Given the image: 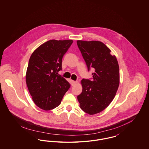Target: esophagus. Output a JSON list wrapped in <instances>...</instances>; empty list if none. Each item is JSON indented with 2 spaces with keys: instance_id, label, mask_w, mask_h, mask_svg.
<instances>
[{
  "instance_id": "34e87169",
  "label": "esophagus",
  "mask_w": 149,
  "mask_h": 149,
  "mask_svg": "<svg viewBox=\"0 0 149 149\" xmlns=\"http://www.w3.org/2000/svg\"><path fill=\"white\" fill-rule=\"evenodd\" d=\"M77 83V81H74V80H72V81H71V85H72V86L76 85Z\"/></svg>"
}]
</instances>
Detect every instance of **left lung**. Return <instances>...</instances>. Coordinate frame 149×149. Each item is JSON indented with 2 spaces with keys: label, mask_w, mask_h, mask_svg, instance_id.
<instances>
[{
  "label": "left lung",
  "mask_w": 149,
  "mask_h": 149,
  "mask_svg": "<svg viewBox=\"0 0 149 149\" xmlns=\"http://www.w3.org/2000/svg\"><path fill=\"white\" fill-rule=\"evenodd\" d=\"M88 71L94 69L92 80L82 79V92L78 96L80 108L90 115L105 109L114 99L120 84L119 65L111 50L100 41H77Z\"/></svg>",
  "instance_id": "8db88e82"
}]
</instances>
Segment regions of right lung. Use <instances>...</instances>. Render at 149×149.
Wrapping results in <instances>:
<instances>
[{
    "mask_svg": "<svg viewBox=\"0 0 149 149\" xmlns=\"http://www.w3.org/2000/svg\"><path fill=\"white\" fill-rule=\"evenodd\" d=\"M72 42V40H51L37 47L30 57L26 84L36 105L45 111L58 106L70 87L57 74L62 69L63 56Z\"/></svg>",
    "mask_w": 149,
    "mask_h": 149,
    "instance_id": "right-lung-1",
    "label": "right lung"
}]
</instances>
